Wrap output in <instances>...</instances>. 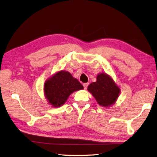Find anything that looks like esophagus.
Returning <instances> with one entry per match:
<instances>
[{
  "label": "esophagus",
  "instance_id": "obj_1",
  "mask_svg": "<svg viewBox=\"0 0 157 157\" xmlns=\"http://www.w3.org/2000/svg\"><path fill=\"white\" fill-rule=\"evenodd\" d=\"M83 86H84V89L86 90V88H88V83H84V84H83Z\"/></svg>",
  "mask_w": 157,
  "mask_h": 157
}]
</instances>
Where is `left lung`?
Returning <instances> with one entry per match:
<instances>
[{
    "label": "left lung",
    "instance_id": "obj_1",
    "mask_svg": "<svg viewBox=\"0 0 157 157\" xmlns=\"http://www.w3.org/2000/svg\"><path fill=\"white\" fill-rule=\"evenodd\" d=\"M88 90L102 106H109L115 102L120 93V89L113 79L106 73H99L96 82L90 84Z\"/></svg>",
    "mask_w": 157,
    "mask_h": 157
}]
</instances>
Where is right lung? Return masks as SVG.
<instances>
[{
	"mask_svg": "<svg viewBox=\"0 0 157 157\" xmlns=\"http://www.w3.org/2000/svg\"><path fill=\"white\" fill-rule=\"evenodd\" d=\"M84 89L78 79L68 71H60L44 83L46 98L54 107L63 105L73 92Z\"/></svg>",
	"mask_w": 157,
	"mask_h": 157,
	"instance_id": "1",
	"label": "right lung"
}]
</instances>
